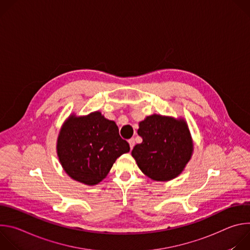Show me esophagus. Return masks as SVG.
<instances>
[{
	"instance_id": "esophagus-1",
	"label": "esophagus",
	"mask_w": 250,
	"mask_h": 250,
	"mask_svg": "<svg viewBox=\"0 0 250 250\" xmlns=\"http://www.w3.org/2000/svg\"><path fill=\"white\" fill-rule=\"evenodd\" d=\"M128 144H129V147H130V149H132L133 148V146H134V139L133 138H130L129 140H128Z\"/></svg>"
}]
</instances>
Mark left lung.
Listing matches in <instances>:
<instances>
[{"mask_svg":"<svg viewBox=\"0 0 250 250\" xmlns=\"http://www.w3.org/2000/svg\"><path fill=\"white\" fill-rule=\"evenodd\" d=\"M142 142L131 155L150 179L169 181L180 175L193 153V141L183 119L152 115L139 123Z\"/></svg>","mask_w":250,"mask_h":250,"instance_id":"8db88e82","label":"left lung"}]
</instances>
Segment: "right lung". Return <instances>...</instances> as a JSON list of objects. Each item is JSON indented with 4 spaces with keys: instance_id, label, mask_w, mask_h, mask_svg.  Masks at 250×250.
I'll list each match as a JSON object with an SVG mask.
<instances>
[{
    "instance_id": "add662e5",
    "label": "right lung",
    "mask_w": 250,
    "mask_h": 250,
    "mask_svg": "<svg viewBox=\"0 0 250 250\" xmlns=\"http://www.w3.org/2000/svg\"><path fill=\"white\" fill-rule=\"evenodd\" d=\"M56 149L64 171L72 179L93 186L104 179L118 157L129 151V145L120 136L114 121L94 112L83 117L71 115L60 129Z\"/></svg>"
}]
</instances>
